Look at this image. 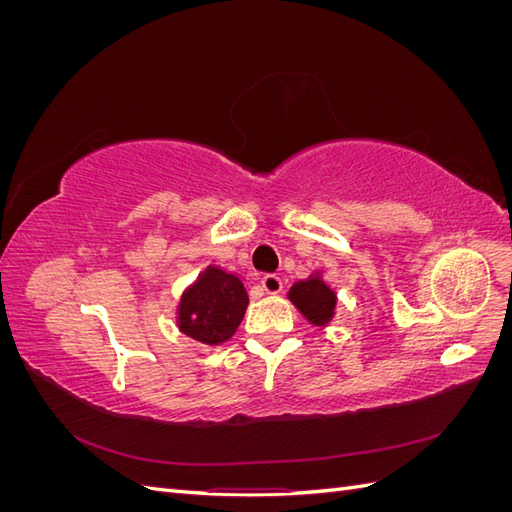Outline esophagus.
Masks as SVG:
<instances>
[{
	"label": "esophagus",
	"mask_w": 512,
	"mask_h": 512,
	"mask_svg": "<svg viewBox=\"0 0 512 512\" xmlns=\"http://www.w3.org/2000/svg\"><path fill=\"white\" fill-rule=\"evenodd\" d=\"M260 286H262V290H265L267 294H277V292L282 290L284 282H282V277H280V275L269 273V275L262 277V280H260Z\"/></svg>",
	"instance_id": "34e87169"
}]
</instances>
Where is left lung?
I'll use <instances>...</instances> for the list:
<instances>
[{
    "label": "left lung",
    "mask_w": 512,
    "mask_h": 512,
    "mask_svg": "<svg viewBox=\"0 0 512 512\" xmlns=\"http://www.w3.org/2000/svg\"><path fill=\"white\" fill-rule=\"evenodd\" d=\"M322 275V271H314L307 280L294 282L288 290L290 303L314 327H329V322H333L335 318L337 307V292L324 282Z\"/></svg>",
    "instance_id": "1"
}]
</instances>
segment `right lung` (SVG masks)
Masks as SVG:
<instances>
[{"label":"right lung","instance_id":"obj_1","mask_svg":"<svg viewBox=\"0 0 512 512\" xmlns=\"http://www.w3.org/2000/svg\"><path fill=\"white\" fill-rule=\"evenodd\" d=\"M247 305L250 297L241 277L209 265L181 292L177 329L205 346H220L239 329Z\"/></svg>","mask_w":512,"mask_h":512}]
</instances>
